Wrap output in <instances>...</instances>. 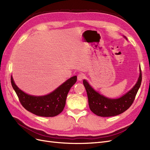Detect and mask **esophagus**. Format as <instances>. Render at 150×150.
<instances>
[{"label": "esophagus", "mask_w": 150, "mask_h": 150, "mask_svg": "<svg viewBox=\"0 0 150 150\" xmlns=\"http://www.w3.org/2000/svg\"><path fill=\"white\" fill-rule=\"evenodd\" d=\"M85 78V75L83 73H80L78 75V81H82Z\"/></svg>", "instance_id": "esophagus-1"}]
</instances>
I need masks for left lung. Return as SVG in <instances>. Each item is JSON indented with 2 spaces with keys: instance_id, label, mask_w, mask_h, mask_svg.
Masks as SVG:
<instances>
[{
  "instance_id": "obj_1",
  "label": "left lung",
  "mask_w": 150,
  "mask_h": 150,
  "mask_svg": "<svg viewBox=\"0 0 150 150\" xmlns=\"http://www.w3.org/2000/svg\"><path fill=\"white\" fill-rule=\"evenodd\" d=\"M124 37L126 39L125 36ZM139 72L138 81L132 89L123 96L117 99L108 98L100 94L91 86L87 81L84 79L83 84L88 94L91 111L97 116L101 117L114 116L126 111L133 104L142 83V74L140 66Z\"/></svg>"
}]
</instances>
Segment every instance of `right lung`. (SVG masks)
<instances>
[{
  "label": "right lung",
  "mask_w": 150,
  "mask_h": 150,
  "mask_svg": "<svg viewBox=\"0 0 150 150\" xmlns=\"http://www.w3.org/2000/svg\"><path fill=\"white\" fill-rule=\"evenodd\" d=\"M11 80L13 89L25 110L37 116L53 117L60 114L64 110L67 94L76 83L77 76L67 79L52 93L40 96L25 93L16 86L12 76Z\"/></svg>",
  "instance_id": "right-lung-1"
}]
</instances>
